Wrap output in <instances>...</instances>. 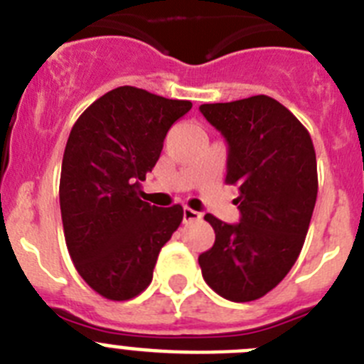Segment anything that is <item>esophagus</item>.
I'll return each instance as SVG.
<instances>
[{
	"mask_svg": "<svg viewBox=\"0 0 364 364\" xmlns=\"http://www.w3.org/2000/svg\"><path fill=\"white\" fill-rule=\"evenodd\" d=\"M202 218V215H200L198 211H193V209L189 208H184V222H195V220H200Z\"/></svg>",
	"mask_w": 364,
	"mask_h": 364,
	"instance_id": "34e87169",
	"label": "esophagus"
}]
</instances>
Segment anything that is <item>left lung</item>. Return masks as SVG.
Listing matches in <instances>:
<instances>
[{
	"mask_svg": "<svg viewBox=\"0 0 364 364\" xmlns=\"http://www.w3.org/2000/svg\"><path fill=\"white\" fill-rule=\"evenodd\" d=\"M200 112L229 144L225 184L238 186L242 218L231 225L213 215L215 243L198 256L205 283L229 301L272 291L305 243L318 196L311 133L269 95L202 105Z\"/></svg>",
	"mask_w": 364,
	"mask_h": 364,
	"instance_id": "obj_1",
	"label": "left lung"
}]
</instances>
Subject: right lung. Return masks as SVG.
Segmentation results:
<instances>
[{"mask_svg": "<svg viewBox=\"0 0 364 364\" xmlns=\"http://www.w3.org/2000/svg\"><path fill=\"white\" fill-rule=\"evenodd\" d=\"M189 101L119 86L81 113L63 155L59 202L66 247L102 298L128 301L151 283L160 249L184 218L182 205L141 200L173 122Z\"/></svg>", "mask_w": 364, "mask_h": 364, "instance_id": "1", "label": "right lung"}]
</instances>
